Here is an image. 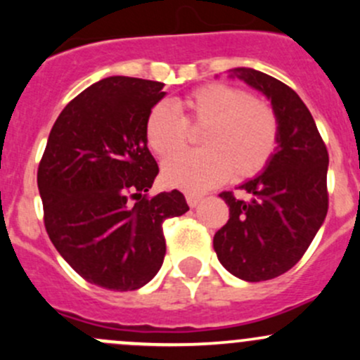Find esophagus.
I'll return each instance as SVG.
<instances>
[{"label":"esophagus","instance_id":"1","mask_svg":"<svg viewBox=\"0 0 360 360\" xmlns=\"http://www.w3.org/2000/svg\"><path fill=\"white\" fill-rule=\"evenodd\" d=\"M202 200H203L202 195H197V193H188L186 195V202H188V205H190V207H197Z\"/></svg>","mask_w":360,"mask_h":360}]
</instances>
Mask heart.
<instances>
[{"label": "heart", "instance_id": "heart-1", "mask_svg": "<svg viewBox=\"0 0 360 360\" xmlns=\"http://www.w3.org/2000/svg\"><path fill=\"white\" fill-rule=\"evenodd\" d=\"M172 106L155 104L144 122L148 146L162 160L186 150L190 129H202L203 150L165 163L163 183L186 191H203L223 183L252 179L263 172L278 146L277 112L263 99L228 83H207Z\"/></svg>", "mask_w": 360, "mask_h": 360}]
</instances>
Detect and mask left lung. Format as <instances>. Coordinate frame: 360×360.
Here are the masks:
<instances>
[{"mask_svg": "<svg viewBox=\"0 0 360 360\" xmlns=\"http://www.w3.org/2000/svg\"><path fill=\"white\" fill-rule=\"evenodd\" d=\"M237 72L271 99L281 134L264 172L238 186L249 198L219 193L230 219L214 235V250L235 277L261 282L291 270L324 223L329 155L314 116L291 86L254 69Z\"/></svg>", "mask_w": 360, "mask_h": 360, "instance_id": "1", "label": "left lung"}]
</instances>
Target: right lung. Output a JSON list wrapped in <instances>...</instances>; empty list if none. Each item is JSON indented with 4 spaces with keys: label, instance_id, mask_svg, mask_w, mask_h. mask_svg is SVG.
Wrapping results in <instances>:
<instances>
[{
    "label": "right lung",
    "instance_id": "right-lung-1",
    "mask_svg": "<svg viewBox=\"0 0 360 360\" xmlns=\"http://www.w3.org/2000/svg\"><path fill=\"white\" fill-rule=\"evenodd\" d=\"M163 83L111 76L64 108L38 167L43 221L69 266L90 284L136 291L165 256L163 221L190 210L181 191L150 197L158 174L144 122Z\"/></svg>",
    "mask_w": 360,
    "mask_h": 360
}]
</instances>
